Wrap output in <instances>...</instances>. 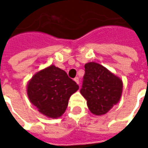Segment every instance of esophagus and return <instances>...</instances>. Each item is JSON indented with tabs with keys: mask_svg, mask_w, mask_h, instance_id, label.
I'll use <instances>...</instances> for the list:
<instances>
[{
	"mask_svg": "<svg viewBox=\"0 0 148 148\" xmlns=\"http://www.w3.org/2000/svg\"><path fill=\"white\" fill-rule=\"evenodd\" d=\"M74 81H75V82L77 83L79 85V78L78 77H76V78H74Z\"/></svg>",
	"mask_w": 148,
	"mask_h": 148,
	"instance_id": "34e87169",
	"label": "esophagus"
}]
</instances>
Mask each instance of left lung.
Returning a JSON list of instances; mask_svg holds the SVG:
<instances>
[{"mask_svg": "<svg viewBox=\"0 0 148 148\" xmlns=\"http://www.w3.org/2000/svg\"><path fill=\"white\" fill-rule=\"evenodd\" d=\"M80 92L86 99L93 114L104 115L120 100L123 81L104 66L90 62L85 64V76Z\"/></svg>", "mask_w": 148, "mask_h": 148, "instance_id": "1", "label": "left lung"}]
</instances>
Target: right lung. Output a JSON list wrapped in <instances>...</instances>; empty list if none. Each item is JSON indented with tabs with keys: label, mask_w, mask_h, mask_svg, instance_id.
<instances>
[{
	"label": "right lung",
	"mask_w": 148,
	"mask_h": 148,
	"mask_svg": "<svg viewBox=\"0 0 148 148\" xmlns=\"http://www.w3.org/2000/svg\"><path fill=\"white\" fill-rule=\"evenodd\" d=\"M78 89L66 71L51 65L32 77L27 84V95L38 112L50 119H58L64 114L71 95Z\"/></svg>",
	"instance_id": "right-lung-1"
}]
</instances>
